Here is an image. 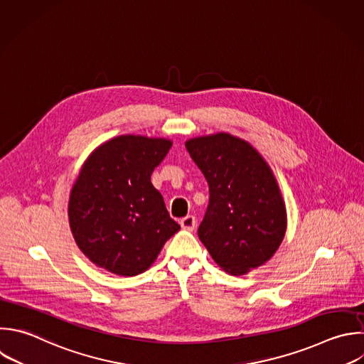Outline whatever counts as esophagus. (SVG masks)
Listing matches in <instances>:
<instances>
[{
    "label": "esophagus",
    "instance_id": "esophagus-1",
    "mask_svg": "<svg viewBox=\"0 0 364 364\" xmlns=\"http://www.w3.org/2000/svg\"><path fill=\"white\" fill-rule=\"evenodd\" d=\"M179 223H181L182 229H185V230H193L195 226H196V218L192 216V215H188V216L182 218Z\"/></svg>",
    "mask_w": 364,
    "mask_h": 364
}]
</instances>
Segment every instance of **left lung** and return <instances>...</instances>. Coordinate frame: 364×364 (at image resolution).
Returning a JSON list of instances; mask_svg holds the SVG:
<instances>
[{"label":"left lung","instance_id":"obj_1","mask_svg":"<svg viewBox=\"0 0 364 364\" xmlns=\"http://www.w3.org/2000/svg\"><path fill=\"white\" fill-rule=\"evenodd\" d=\"M209 185V205L198 236L212 259L239 276L266 263L286 232V208L262 155L230 134L186 141Z\"/></svg>","mask_w":364,"mask_h":364}]
</instances>
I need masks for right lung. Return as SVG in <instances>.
<instances>
[{
  "label": "right lung",
  "mask_w": 364,
  "mask_h": 364,
  "mask_svg": "<svg viewBox=\"0 0 364 364\" xmlns=\"http://www.w3.org/2000/svg\"><path fill=\"white\" fill-rule=\"evenodd\" d=\"M172 142L121 135L98 146L73 186L68 218L81 252L119 276H136L181 226L151 182Z\"/></svg>",
  "instance_id": "obj_1"
}]
</instances>
